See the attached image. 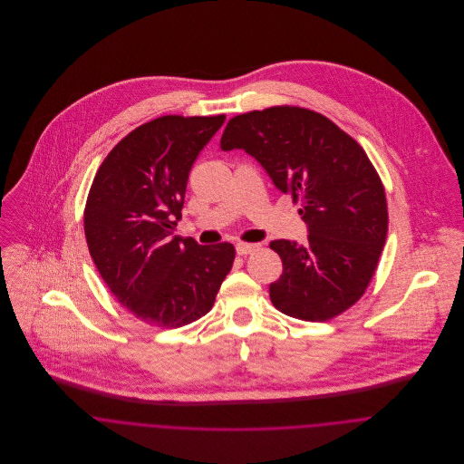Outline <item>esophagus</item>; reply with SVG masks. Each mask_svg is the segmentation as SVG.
Here are the masks:
<instances>
[{
    "instance_id": "1",
    "label": "esophagus",
    "mask_w": 464,
    "mask_h": 464,
    "mask_svg": "<svg viewBox=\"0 0 464 464\" xmlns=\"http://www.w3.org/2000/svg\"><path fill=\"white\" fill-rule=\"evenodd\" d=\"M256 250H259V245H254V243H239L237 246H236V252H237V256H248V254H254Z\"/></svg>"
}]
</instances>
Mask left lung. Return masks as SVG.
Wrapping results in <instances>:
<instances>
[{
	"label": "left lung",
	"mask_w": 464,
	"mask_h": 464,
	"mask_svg": "<svg viewBox=\"0 0 464 464\" xmlns=\"http://www.w3.org/2000/svg\"><path fill=\"white\" fill-rule=\"evenodd\" d=\"M221 150L243 148L309 227L307 245L269 243L282 275L269 285L275 309L304 322H327L370 285L388 236L382 180L361 144L320 112L278 105L234 116Z\"/></svg>",
	"instance_id": "obj_1"
}]
</instances>
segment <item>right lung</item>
<instances>
[{
    "label": "right lung",
    "instance_id": "right-lung-1",
    "mask_svg": "<svg viewBox=\"0 0 464 464\" xmlns=\"http://www.w3.org/2000/svg\"><path fill=\"white\" fill-rule=\"evenodd\" d=\"M219 116H162L125 135L89 189V254L116 300L148 325L179 329L205 316L232 269L230 243L199 246L173 236L189 171Z\"/></svg>",
    "mask_w": 464,
    "mask_h": 464
}]
</instances>
